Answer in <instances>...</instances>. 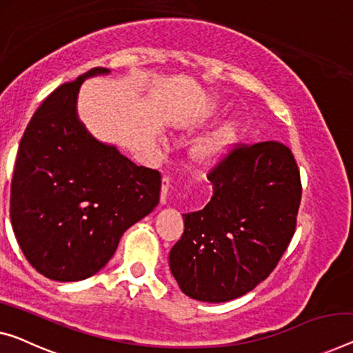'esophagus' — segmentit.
Here are the masks:
<instances>
[{
  "mask_svg": "<svg viewBox=\"0 0 353 353\" xmlns=\"http://www.w3.org/2000/svg\"><path fill=\"white\" fill-rule=\"evenodd\" d=\"M168 190H170V177L161 179V194H160V203L166 204L168 201Z\"/></svg>",
  "mask_w": 353,
  "mask_h": 353,
  "instance_id": "34e87169",
  "label": "esophagus"
}]
</instances>
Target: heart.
<instances>
[{"instance_id": "heart-1", "label": "heart", "mask_w": 353, "mask_h": 353, "mask_svg": "<svg viewBox=\"0 0 353 353\" xmlns=\"http://www.w3.org/2000/svg\"><path fill=\"white\" fill-rule=\"evenodd\" d=\"M215 115V108L209 106L199 115L198 123L204 125ZM243 126L238 120H228V122L217 126L209 134L198 139L190 149L192 160L199 166H214L223 161L231 154V150L238 145Z\"/></svg>"}]
</instances>
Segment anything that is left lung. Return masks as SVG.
I'll return each mask as SVG.
<instances>
[{"label": "left lung", "mask_w": 353, "mask_h": 353, "mask_svg": "<svg viewBox=\"0 0 353 353\" xmlns=\"http://www.w3.org/2000/svg\"><path fill=\"white\" fill-rule=\"evenodd\" d=\"M208 179L212 198L182 215L170 268L187 296L225 303L277 266L296 227L301 181L292 150L277 141L236 147Z\"/></svg>", "instance_id": "1"}]
</instances>
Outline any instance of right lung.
<instances>
[{
    "mask_svg": "<svg viewBox=\"0 0 353 353\" xmlns=\"http://www.w3.org/2000/svg\"><path fill=\"white\" fill-rule=\"evenodd\" d=\"M109 72L93 68L52 92L20 141L10 223L30 265L52 281L97 274L125 231L160 201V172L134 165L79 120L83 81Z\"/></svg>",
    "mask_w": 353,
    "mask_h": 353,
    "instance_id": "obj_1",
    "label": "right lung"
}]
</instances>
